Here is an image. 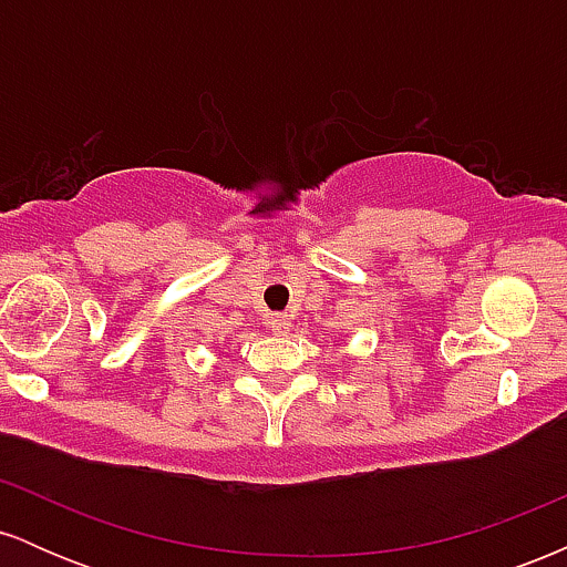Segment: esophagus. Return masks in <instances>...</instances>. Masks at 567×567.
<instances>
[{
  "mask_svg": "<svg viewBox=\"0 0 567 567\" xmlns=\"http://www.w3.org/2000/svg\"><path fill=\"white\" fill-rule=\"evenodd\" d=\"M266 324H269V330H271V333H275V336H285V333H288V330L292 328V322H290L288 315H275V317H269V322H266Z\"/></svg>",
  "mask_w": 567,
  "mask_h": 567,
  "instance_id": "1",
  "label": "esophagus"
}]
</instances>
